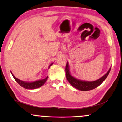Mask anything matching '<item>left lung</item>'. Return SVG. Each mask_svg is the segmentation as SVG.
<instances>
[{"mask_svg": "<svg viewBox=\"0 0 122 122\" xmlns=\"http://www.w3.org/2000/svg\"><path fill=\"white\" fill-rule=\"evenodd\" d=\"M66 76L67 77V80L68 82L71 84L73 87L77 89L80 91H88L90 90H92L97 88L99 85H101L103 81L106 79L110 71L111 68L109 69L107 73L105 74L104 76L101 77L100 79L94 81H82L80 80L77 79L76 78L73 77L70 74V69H69V65L68 63H67L66 66Z\"/></svg>", "mask_w": 122, "mask_h": 122, "instance_id": "1", "label": "left lung"}]
</instances>
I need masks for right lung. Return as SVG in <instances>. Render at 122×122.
I'll return each mask as SVG.
<instances>
[{"mask_svg": "<svg viewBox=\"0 0 122 122\" xmlns=\"http://www.w3.org/2000/svg\"><path fill=\"white\" fill-rule=\"evenodd\" d=\"M52 64V63L49 66V68H50V67ZM12 75L13 77L15 79V80H16V81L17 82L20 86L23 87V88L25 89H34L40 88V87L42 86L43 84L45 83V82L47 81L48 78V77H47L44 79L39 80L36 81L34 82H25L24 81L20 80L17 79V78L15 77V76L12 74Z\"/></svg>", "mask_w": 122, "mask_h": 122, "instance_id": "1", "label": "right lung"}]
</instances>
